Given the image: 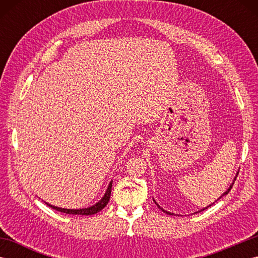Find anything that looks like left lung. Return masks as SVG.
I'll return each instance as SVG.
<instances>
[{
  "label": "left lung",
  "instance_id": "obj_1",
  "mask_svg": "<svg viewBox=\"0 0 258 258\" xmlns=\"http://www.w3.org/2000/svg\"><path fill=\"white\" fill-rule=\"evenodd\" d=\"M237 174H238V173H237ZM236 177H237V175H236ZM236 177H235V178H234V182H235V180H236ZM234 182L232 183V185H231V186H229V187H228V189H227V190L225 191V193H224V194H223V195H222V196L220 197V199H222V197H223L224 195H226V194H228V193H229V190H231V189H232V187H233V184H234ZM220 199H218V200H220ZM154 202H155V201H154ZM155 204H156V205H157L158 207H160V208H161V210H162V211H163L164 213H166V214H168V215H174V214H173V213L171 214V213H169V212H167V211H165V210H163V208H162V207H161L160 205H158L156 202H155ZM210 206H212V205H210ZM210 206H207V207H210ZM207 207H205V208H203V210H201V211H204V210H206V208H207ZM201 211H200V212H201Z\"/></svg>",
  "mask_w": 258,
  "mask_h": 258
}]
</instances>
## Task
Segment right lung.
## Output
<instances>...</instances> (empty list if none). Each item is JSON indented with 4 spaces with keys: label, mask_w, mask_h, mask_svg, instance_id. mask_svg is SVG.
I'll use <instances>...</instances> for the list:
<instances>
[{
    "label": "right lung",
    "mask_w": 258,
    "mask_h": 258,
    "mask_svg": "<svg viewBox=\"0 0 258 258\" xmlns=\"http://www.w3.org/2000/svg\"><path fill=\"white\" fill-rule=\"evenodd\" d=\"M112 183L108 184V187L105 191V194L102 197L101 201H98L95 205H93L91 207H87V208H80V210H68V208H61V207H57V206H53L51 204H48L46 203V205H48L50 207H52L53 210L58 211L61 213H67V214H72V215H93V214H96L97 212L102 211L104 207L106 206V204L109 201V197H111V191H112Z\"/></svg>",
    "instance_id": "1"
}]
</instances>
